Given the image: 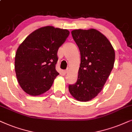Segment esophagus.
<instances>
[{
  "label": "esophagus",
  "instance_id": "obj_1",
  "mask_svg": "<svg viewBox=\"0 0 132 132\" xmlns=\"http://www.w3.org/2000/svg\"><path fill=\"white\" fill-rule=\"evenodd\" d=\"M69 68L68 67V68H67V69H66L65 70V71H64V73H68V71H69Z\"/></svg>",
  "mask_w": 132,
  "mask_h": 132
}]
</instances>
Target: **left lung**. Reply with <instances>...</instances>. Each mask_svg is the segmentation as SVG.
I'll list each match as a JSON object with an SVG mask.
<instances>
[{
  "mask_svg": "<svg viewBox=\"0 0 132 132\" xmlns=\"http://www.w3.org/2000/svg\"><path fill=\"white\" fill-rule=\"evenodd\" d=\"M81 55L76 83L69 86L70 94L80 101L92 100L103 89L113 68L115 51L106 36L95 29L71 32Z\"/></svg>",
  "mask_w": 132,
  "mask_h": 132,
  "instance_id": "obj_1",
  "label": "left lung"
}]
</instances>
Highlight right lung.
I'll use <instances>...</instances> for the list:
<instances>
[{
	"label": "right lung",
	"instance_id": "obj_1",
	"mask_svg": "<svg viewBox=\"0 0 132 132\" xmlns=\"http://www.w3.org/2000/svg\"><path fill=\"white\" fill-rule=\"evenodd\" d=\"M69 35L67 29L47 26L33 31L19 45L15 71L24 92L37 96L47 92L59 73L56 71L57 51Z\"/></svg>",
	"mask_w": 132,
	"mask_h": 132
}]
</instances>
